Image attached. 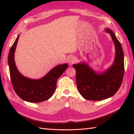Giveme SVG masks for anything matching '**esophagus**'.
Returning <instances> with one entry per match:
<instances>
[{
  "label": "esophagus",
  "instance_id": "1",
  "mask_svg": "<svg viewBox=\"0 0 134 134\" xmlns=\"http://www.w3.org/2000/svg\"><path fill=\"white\" fill-rule=\"evenodd\" d=\"M76 62V58L73 56H71L69 58V63L70 64H72Z\"/></svg>",
  "mask_w": 134,
  "mask_h": 134
}]
</instances>
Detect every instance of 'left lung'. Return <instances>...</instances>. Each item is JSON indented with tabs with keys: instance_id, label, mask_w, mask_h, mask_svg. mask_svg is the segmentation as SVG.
Here are the masks:
<instances>
[{
	"instance_id": "obj_1",
	"label": "left lung",
	"mask_w": 134,
	"mask_h": 134,
	"mask_svg": "<svg viewBox=\"0 0 134 134\" xmlns=\"http://www.w3.org/2000/svg\"><path fill=\"white\" fill-rule=\"evenodd\" d=\"M114 42L115 59L112 66L97 74L87 64H73L76 70V86L79 93L87 100L101 101L113 96L120 88L124 74L123 51L120 42L112 30L106 29Z\"/></svg>"
}]
</instances>
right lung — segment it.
<instances>
[{"mask_svg": "<svg viewBox=\"0 0 134 134\" xmlns=\"http://www.w3.org/2000/svg\"><path fill=\"white\" fill-rule=\"evenodd\" d=\"M19 36L11 47L8 57L10 78L14 90L20 98L30 102H40L52 96L56 89L58 79L67 69L68 64H60L53 68L47 75L40 79L25 77L20 73L14 61V52Z\"/></svg>", "mask_w": 134, "mask_h": 134, "instance_id": "obj_1", "label": "right lung"}]
</instances>
